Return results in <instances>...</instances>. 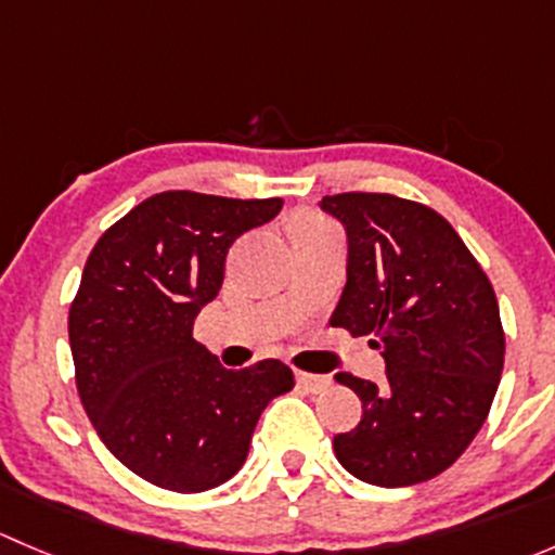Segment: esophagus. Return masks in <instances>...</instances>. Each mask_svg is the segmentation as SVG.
I'll return each instance as SVG.
<instances>
[{
	"label": "esophagus",
	"instance_id": "obj_1",
	"mask_svg": "<svg viewBox=\"0 0 555 555\" xmlns=\"http://www.w3.org/2000/svg\"><path fill=\"white\" fill-rule=\"evenodd\" d=\"M295 378H298V384L304 386L306 391H313V395H317V391H322L324 386H330V378L327 376H317V373H295Z\"/></svg>",
	"mask_w": 555,
	"mask_h": 555
}]
</instances>
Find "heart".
Returning a JSON list of instances; mask_svg holds the SVG:
<instances>
[{
    "label": "heart",
    "mask_w": 555,
    "mask_h": 555,
    "mask_svg": "<svg viewBox=\"0 0 555 555\" xmlns=\"http://www.w3.org/2000/svg\"><path fill=\"white\" fill-rule=\"evenodd\" d=\"M319 225H327V222L319 220V217H313V215H306V217H300L298 222H295L293 231H309V228H319Z\"/></svg>",
    "instance_id": "1"
}]
</instances>
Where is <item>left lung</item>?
<instances>
[{"instance_id":"1","label":"left lung","mask_w":555,"mask_h":555,"mask_svg":"<svg viewBox=\"0 0 555 555\" xmlns=\"http://www.w3.org/2000/svg\"><path fill=\"white\" fill-rule=\"evenodd\" d=\"M344 225L346 287L333 327L373 335L386 382H335L362 400V422L335 435L338 462L365 483L400 489L449 469L483 427L505 365L494 287L451 222L389 193L319 201Z\"/></svg>"}]
</instances>
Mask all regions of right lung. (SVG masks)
<instances>
[{
    "mask_svg": "<svg viewBox=\"0 0 555 555\" xmlns=\"http://www.w3.org/2000/svg\"><path fill=\"white\" fill-rule=\"evenodd\" d=\"M282 211L169 190L133 206L93 246L69 309L77 391L104 446L160 489L198 494L242 469L257 418L295 386L284 362L228 371L193 338L233 242Z\"/></svg>",
    "mask_w": 555,
    "mask_h": 555,
    "instance_id": "add662e5",
    "label": "right lung"
}]
</instances>
